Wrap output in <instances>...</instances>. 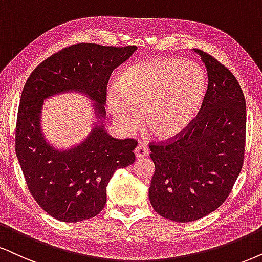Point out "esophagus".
<instances>
[{"label":"esophagus","mask_w":262,"mask_h":262,"mask_svg":"<svg viewBox=\"0 0 262 262\" xmlns=\"http://www.w3.org/2000/svg\"><path fill=\"white\" fill-rule=\"evenodd\" d=\"M134 154L137 156V158H144V157H147L148 154H150V151H148V148L146 146H144V145L140 144L135 147Z\"/></svg>","instance_id":"esophagus-1"}]
</instances>
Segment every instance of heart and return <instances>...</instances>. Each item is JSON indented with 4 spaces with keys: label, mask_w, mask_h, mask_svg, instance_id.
I'll return each instance as SVG.
<instances>
[{
    "label": "heart",
    "mask_w": 262,
    "mask_h": 262,
    "mask_svg": "<svg viewBox=\"0 0 262 262\" xmlns=\"http://www.w3.org/2000/svg\"><path fill=\"white\" fill-rule=\"evenodd\" d=\"M118 88L107 91V106L117 124L132 132L145 114V124L157 138L181 134L200 114L207 78L200 66L177 59H151L125 69Z\"/></svg>",
    "instance_id": "1"
}]
</instances>
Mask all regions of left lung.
Listing matches in <instances>:
<instances>
[{"instance_id": "left-lung-1", "label": "left lung", "mask_w": 262, "mask_h": 262, "mask_svg": "<svg viewBox=\"0 0 262 262\" xmlns=\"http://www.w3.org/2000/svg\"><path fill=\"white\" fill-rule=\"evenodd\" d=\"M208 89L200 114L173 140L151 142L155 174L150 202L161 216L188 223L216 210L239 175L247 108L241 85L224 64L201 49Z\"/></svg>"}]
</instances>
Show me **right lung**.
<instances>
[{"mask_svg": "<svg viewBox=\"0 0 262 262\" xmlns=\"http://www.w3.org/2000/svg\"><path fill=\"white\" fill-rule=\"evenodd\" d=\"M135 51V46L78 43L42 61L26 81L16 117L15 154L30 193L54 219L77 223L100 213L108 181L116 170L134 163L138 141L112 138L100 124L77 146L59 151L41 130L45 99L70 91L83 93L104 120L108 78Z\"/></svg>", "mask_w": 262, "mask_h": 262, "instance_id": "obj_1", "label": "right lung"}]
</instances>
